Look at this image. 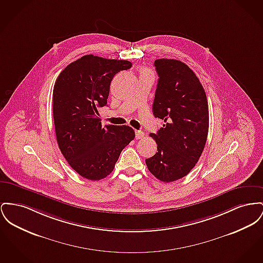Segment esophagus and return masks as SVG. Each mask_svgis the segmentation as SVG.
I'll return each instance as SVG.
<instances>
[{"instance_id": "esophagus-1", "label": "esophagus", "mask_w": 263, "mask_h": 263, "mask_svg": "<svg viewBox=\"0 0 263 263\" xmlns=\"http://www.w3.org/2000/svg\"><path fill=\"white\" fill-rule=\"evenodd\" d=\"M135 133H136V139H142V138L145 137V133L143 131H141V130L136 131Z\"/></svg>"}]
</instances>
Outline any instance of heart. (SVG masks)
I'll return each mask as SVG.
<instances>
[{"label":"heart","mask_w":263,"mask_h":263,"mask_svg":"<svg viewBox=\"0 0 263 263\" xmlns=\"http://www.w3.org/2000/svg\"><path fill=\"white\" fill-rule=\"evenodd\" d=\"M145 71H149V70H148V69H143V70H142V72H145Z\"/></svg>","instance_id":"1"}]
</instances>
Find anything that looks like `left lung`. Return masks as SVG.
Returning <instances> with one entry per match:
<instances>
[{"mask_svg":"<svg viewBox=\"0 0 263 263\" xmlns=\"http://www.w3.org/2000/svg\"><path fill=\"white\" fill-rule=\"evenodd\" d=\"M153 114L165 124L150 136L157 143L156 154L146 159L155 177L165 183L186 176L203 151L209 132V106L199 78L184 62L160 59Z\"/></svg>","mask_w":263,"mask_h":263,"instance_id":"obj_1","label":"left lung"}]
</instances>
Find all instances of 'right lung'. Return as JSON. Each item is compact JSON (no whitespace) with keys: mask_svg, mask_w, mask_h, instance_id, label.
<instances>
[{"mask_svg":"<svg viewBox=\"0 0 263 263\" xmlns=\"http://www.w3.org/2000/svg\"><path fill=\"white\" fill-rule=\"evenodd\" d=\"M131 66L128 61L87 54L68 64L57 78L52 110L58 144L70 167L85 179L107 177L135 138L129 126L102 127L98 113L107 104L112 78Z\"/></svg>","mask_w":263,"mask_h":263,"instance_id":"add662e5","label":"right lung"}]
</instances>
